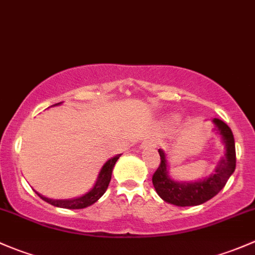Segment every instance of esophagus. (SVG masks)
<instances>
[{"mask_svg": "<svg viewBox=\"0 0 255 255\" xmlns=\"http://www.w3.org/2000/svg\"><path fill=\"white\" fill-rule=\"evenodd\" d=\"M147 147H156V141L154 140H148L141 145V148H147Z\"/></svg>", "mask_w": 255, "mask_h": 255, "instance_id": "obj_1", "label": "esophagus"}]
</instances>
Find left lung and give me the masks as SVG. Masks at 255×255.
I'll list each match as a JSON object with an SVG mask.
<instances>
[{
    "instance_id": "8db88e82",
    "label": "left lung",
    "mask_w": 255,
    "mask_h": 255,
    "mask_svg": "<svg viewBox=\"0 0 255 255\" xmlns=\"http://www.w3.org/2000/svg\"><path fill=\"white\" fill-rule=\"evenodd\" d=\"M214 131L221 136L225 145V156L217 163L215 172L209 177L195 182L174 180L169 175L167 154L158 149L161 163L152 177L154 189L159 198L175 206H196L206 203L221 191L236 169V147L232 130L222 120L214 118Z\"/></svg>"
}]
</instances>
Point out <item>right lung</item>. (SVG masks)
I'll return each instance as SVG.
<instances>
[{"instance_id": "right-lung-1", "label": "right lung", "mask_w": 255, "mask_h": 255, "mask_svg": "<svg viewBox=\"0 0 255 255\" xmlns=\"http://www.w3.org/2000/svg\"><path fill=\"white\" fill-rule=\"evenodd\" d=\"M61 102L57 104H54L55 106H60ZM122 154V153H120ZM120 154H117V156L112 157L109 158L108 161L104 163V166L102 167L101 172H99L98 178H97L96 184L93 185V188L91 190L87 191L83 195L78 196V198H73V199H50V198H45L41 194L36 193L46 203L51 204V205L56 206V207H62V209H70V210H76V209H85V207H88L91 205H93L94 203L101 199V196L103 195L104 193L108 189V185L110 183V179H112V173H113V168H114L115 163L119 159Z\"/></svg>"}]
</instances>
